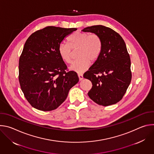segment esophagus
<instances>
[{"instance_id": "esophagus-1", "label": "esophagus", "mask_w": 154, "mask_h": 154, "mask_svg": "<svg viewBox=\"0 0 154 154\" xmlns=\"http://www.w3.org/2000/svg\"><path fill=\"white\" fill-rule=\"evenodd\" d=\"M78 76H79V80L81 81L83 80V74H78Z\"/></svg>"}]
</instances>
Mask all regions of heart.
<instances>
[{
	"label": "heart",
	"mask_w": 154,
	"mask_h": 154,
	"mask_svg": "<svg viewBox=\"0 0 154 154\" xmlns=\"http://www.w3.org/2000/svg\"><path fill=\"white\" fill-rule=\"evenodd\" d=\"M68 44L61 43L58 46V53L66 63H71L72 60V50L79 49L78 60L70 66L69 69L78 72H83L89 68L90 61H95L99 57L102 49L99 36L95 34L75 32L68 38Z\"/></svg>",
	"instance_id": "heart-1"
}]
</instances>
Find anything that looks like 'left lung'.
Segmentation results:
<instances>
[{
    "label": "left lung",
    "mask_w": 154,
    "mask_h": 154,
    "mask_svg": "<svg viewBox=\"0 0 154 154\" xmlns=\"http://www.w3.org/2000/svg\"><path fill=\"white\" fill-rule=\"evenodd\" d=\"M82 31L97 35L102 42L99 57L83 74L93 85L88 94L100 105L115 104L122 99L131 79V62L125 43L117 32L103 26L88 27Z\"/></svg>",
    "instance_id": "obj_1"
}]
</instances>
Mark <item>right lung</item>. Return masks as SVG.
<instances>
[{"mask_svg":"<svg viewBox=\"0 0 154 154\" xmlns=\"http://www.w3.org/2000/svg\"><path fill=\"white\" fill-rule=\"evenodd\" d=\"M77 29L49 26L32 33L27 39L19 61V81L30 104L39 110L57 108L79 79L58 53L62 41Z\"/></svg>","mask_w":154,"mask_h":154,"instance_id":"add662e5","label":"right lung"}]
</instances>
